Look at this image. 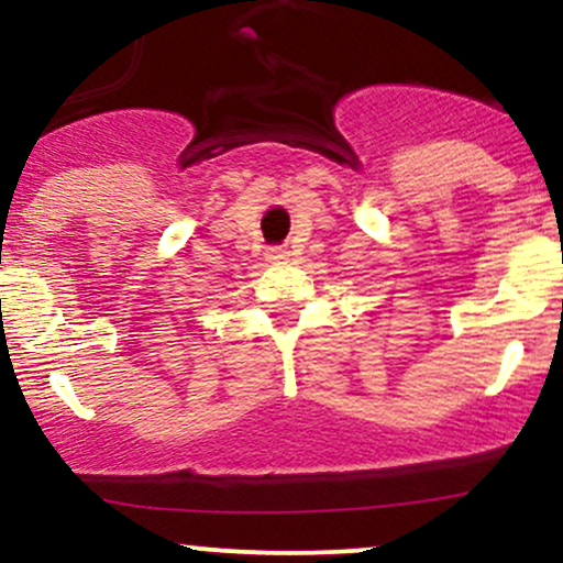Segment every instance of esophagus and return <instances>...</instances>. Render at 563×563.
Here are the masks:
<instances>
[{
    "instance_id": "34e87169",
    "label": "esophagus",
    "mask_w": 563,
    "mask_h": 563,
    "mask_svg": "<svg viewBox=\"0 0 563 563\" xmlns=\"http://www.w3.org/2000/svg\"><path fill=\"white\" fill-rule=\"evenodd\" d=\"M268 261L271 263H287L289 253H287V250H282V247H271L268 250Z\"/></svg>"
}]
</instances>
